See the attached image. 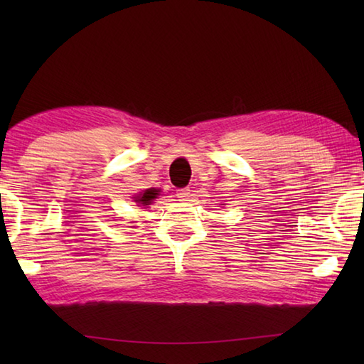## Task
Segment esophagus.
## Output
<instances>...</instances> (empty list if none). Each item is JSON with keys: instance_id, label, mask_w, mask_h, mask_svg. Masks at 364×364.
<instances>
[{"instance_id": "obj_1", "label": "esophagus", "mask_w": 364, "mask_h": 364, "mask_svg": "<svg viewBox=\"0 0 364 364\" xmlns=\"http://www.w3.org/2000/svg\"><path fill=\"white\" fill-rule=\"evenodd\" d=\"M176 197L180 198L181 202H191L192 197H194V194H192V191L189 188H184V189L176 191Z\"/></svg>"}]
</instances>
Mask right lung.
Wrapping results in <instances>:
<instances>
[{
	"label": "right lung",
	"mask_w": 364,
	"mask_h": 364,
	"mask_svg": "<svg viewBox=\"0 0 364 364\" xmlns=\"http://www.w3.org/2000/svg\"><path fill=\"white\" fill-rule=\"evenodd\" d=\"M153 198H156V191H151V189H146L144 194H141L136 202H141L142 205H150V202Z\"/></svg>",
	"instance_id": "add662e5"
}]
</instances>
